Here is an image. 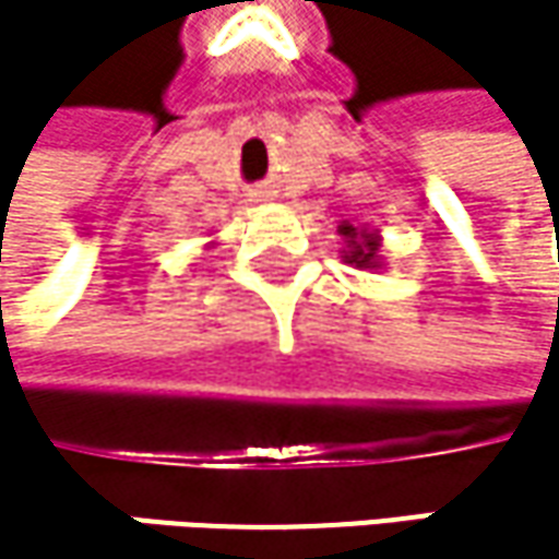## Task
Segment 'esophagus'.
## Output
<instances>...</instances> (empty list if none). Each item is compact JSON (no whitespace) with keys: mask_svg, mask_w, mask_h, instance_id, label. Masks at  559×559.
<instances>
[{"mask_svg":"<svg viewBox=\"0 0 559 559\" xmlns=\"http://www.w3.org/2000/svg\"><path fill=\"white\" fill-rule=\"evenodd\" d=\"M272 197H275V193H272L269 187H255V190H252V200H272Z\"/></svg>","mask_w":559,"mask_h":559,"instance_id":"obj_1","label":"esophagus"}]
</instances>
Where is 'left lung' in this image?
Returning a JSON list of instances; mask_svg holds the SVG:
<instances>
[{
    "mask_svg": "<svg viewBox=\"0 0 559 559\" xmlns=\"http://www.w3.org/2000/svg\"><path fill=\"white\" fill-rule=\"evenodd\" d=\"M340 239H343V262L359 269V272H379L385 269L382 259V236L376 229L366 226H353V223H340Z\"/></svg>",
    "mask_w": 559,
    "mask_h": 559,
    "instance_id": "1",
    "label": "left lung"
}]
</instances>
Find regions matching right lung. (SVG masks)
<instances>
[{"mask_svg":"<svg viewBox=\"0 0 559 559\" xmlns=\"http://www.w3.org/2000/svg\"><path fill=\"white\" fill-rule=\"evenodd\" d=\"M210 246H213V242H210Z\"/></svg>","mask_w":559,"mask_h":559,"instance_id":"right-lung-1","label":"right lung"}]
</instances>
